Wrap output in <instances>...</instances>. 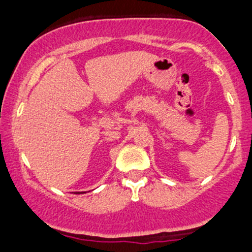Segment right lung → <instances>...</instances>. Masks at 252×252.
I'll list each match as a JSON object with an SVG mask.
<instances>
[{"instance_id":"obj_1","label":"right lung","mask_w":252,"mask_h":252,"mask_svg":"<svg viewBox=\"0 0 252 252\" xmlns=\"http://www.w3.org/2000/svg\"><path fill=\"white\" fill-rule=\"evenodd\" d=\"M79 194H80V192H79Z\"/></svg>"}]
</instances>
